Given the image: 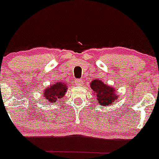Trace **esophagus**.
Instances as JSON below:
<instances>
[{
    "label": "esophagus",
    "instance_id": "esophagus-1",
    "mask_svg": "<svg viewBox=\"0 0 159 159\" xmlns=\"http://www.w3.org/2000/svg\"><path fill=\"white\" fill-rule=\"evenodd\" d=\"M75 84H76V85H79V86H81V85H83L84 82H83L82 80H80V79H78V80H75Z\"/></svg>",
    "mask_w": 159,
    "mask_h": 159
}]
</instances>
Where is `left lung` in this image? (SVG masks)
<instances>
[{
	"mask_svg": "<svg viewBox=\"0 0 159 159\" xmlns=\"http://www.w3.org/2000/svg\"><path fill=\"white\" fill-rule=\"evenodd\" d=\"M91 88L95 93L97 99L101 106H110L118 99L116 94V89L107 86L99 80H95L91 83Z\"/></svg>",
	"mask_w": 159,
	"mask_h": 159,
	"instance_id": "obj_1",
	"label": "left lung"
}]
</instances>
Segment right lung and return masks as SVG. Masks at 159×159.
<instances>
[{
    "instance_id": "1",
    "label": "right lung",
    "mask_w": 159,
    "mask_h": 159,
    "mask_svg": "<svg viewBox=\"0 0 159 159\" xmlns=\"http://www.w3.org/2000/svg\"><path fill=\"white\" fill-rule=\"evenodd\" d=\"M67 84L63 82H57L53 85H51L50 88H46L43 92L44 101L47 103L52 104L53 102H57L60 100L67 92Z\"/></svg>"
}]
</instances>
